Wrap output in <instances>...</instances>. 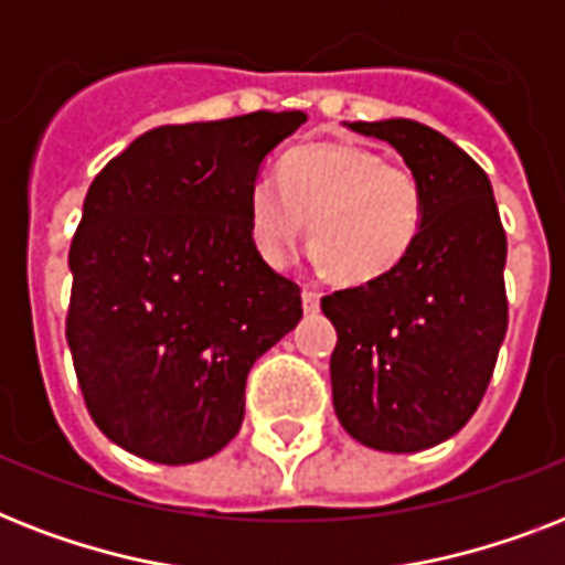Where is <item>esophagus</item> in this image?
<instances>
[{
	"mask_svg": "<svg viewBox=\"0 0 565 565\" xmlns=\"http://www.w3.org/2000/svg\"><path fill=\"white\" fill-rule=\"evenodd\" d=\"M301 308H305V313H317V310H319V292L301 290Z\"/></svg>",
	"mask_w": 565,
	"mask_h": 565,
	"instance_id": "esophagus-1",
	"label": "esophagus"
}]
</instances>
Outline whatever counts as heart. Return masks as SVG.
Returning <instances> with one entry per match:
<instances>
[{
	"label": "heart",
	"mask_w": 565,
	"mask_h": 565,
	"mask_svg": "<svg viewBox=\"0 0 565 565\" xmlns=\"http://www.w3.org/2000/svg\"><path fill=\"white\" fill-rule=\"evenodd\" d=\"M246 216L269 266L290 264L308 228L319 269L345 287H372L411 257L425 195L411 170L386 163L375 149L313 143L284 154L278 181L257 179L248 188Z\"/></svg>",
	"instance_id": "heart-1"
}]
</instances>
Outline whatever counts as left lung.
<instances>
[{
  "label": "left lung",
  "instance_id": "1",
  "mask_svg": "<svg viewBox=\"0 0 565 565\" xmlns=\"http://www.w3.org/2000/svg\"><path fill=\"white\" fill-rule=\"evenodd\" d=\"M349 128L402 154L425 220L390 278L322 299L334 411L363 446L411 455L455 437L487 393L508 334V237L487 172L448 137L413 119Z\"/></svg>",
  "mask_w": 565,
  "mask_h": 565
}]
</instances>
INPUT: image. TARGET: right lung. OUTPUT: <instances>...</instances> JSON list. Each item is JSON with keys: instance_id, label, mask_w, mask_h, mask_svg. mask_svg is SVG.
<instances>
[{"instance_id": "obj_1", "label": "right lung", "mask_w": 565, "mask_h": 565, "mask_svg": "<svg viewBox=\"0 0 565 565\" xmlns=\"http://www.w3.org/2000/svg\"><path fill=\"white\" fill-rule=\"evenodd\" d=\"M308 114L146 131L93 179L70 246L66 343L93 422L152 463L237 437L248 370L301 319L299 284L269 269L246 195Z\"/></svg>"}]
</instances>
